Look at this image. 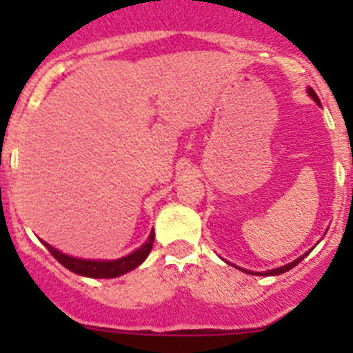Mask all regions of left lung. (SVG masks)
I'll list each match as a JSON object with an SVG mask.
<instances>
[{"mask_svg":"<svg viewBox=\"0 0 353 353\" xmlns=\"http://www.w3.org/2000/svg\"><path fill=\"white\" fill-rule=\"evenodd\" d=\"M307 94H309V97H312V101H314V102H318V104H319V99H318V95H316V92L312 90L311 87L307 88ZM319 105H321V104H319ZM307 254H309V252H305V254H302L301 258H297V259H295V261L288 263V265H285V266H280V268H275V270H266V272H263V273H261V272H258V273H256V272H249V270H243V268H239V270H243V272L249 273V275H251V273H252V275H265V276H275V275H282V273H285V272H288V270H290V268H294L295 265H299V263H301L302 259H304L305 256H307Z\"/></svg>","mask_w":353,"mask_h":353,"instance_id":"1","label":"left lung"}]
</instances>
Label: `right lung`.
I'll use <instances>...</instances> for the list:
<instances>
[{"instance_id":"add662e5","label":"right lung","mask_w":353,"mask_h":353,"mask_svg":"<svg viewBox=\"0 0 353 353\" xmlns=\"http://www.w3.org/2000/svg\"><path fill=\"white\" fill-rule=\"evenodd\" d=\"M155 241V232L152 230L150 236H148V241L141 248H138L137 251H133L131 254L124 256V258L119 259H80L73 258V256H68L65 252L58 251L56 248L44 243L46 248L49 249L52 256L61 263L65 268L70 270V272L77 273V275L81 276H90V279H116V276L124 275V273L131 272L137 266H140L141 263L147 259V256L150 254L152 248H154Z\"/></svg>"}]
</instances>
